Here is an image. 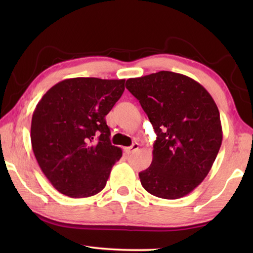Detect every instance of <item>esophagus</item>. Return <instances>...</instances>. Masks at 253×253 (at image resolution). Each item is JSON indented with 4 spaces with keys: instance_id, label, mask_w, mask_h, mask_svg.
Listing matches in <instances>:
<instances>
[{
    "instance_id": "obj_1",
    "label": "esophagus",
    "mask_w": 253,
    "mask_h": 253,
    "mask_svg": "<svg viewBox=\"0 0 253 253\" xmlns=\"http://www.w3.org/2000/svg\"><path fill=\"white\" fill-rule=\"evenodd\" d=\"M138 147H139V144H138V143H134V144L131 145V146L126 147V148H125V152H126L127 154H131V153L136 152L137 149H138Z\"/></svg>"
}]
</instances>
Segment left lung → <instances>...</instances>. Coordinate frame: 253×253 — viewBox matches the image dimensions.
I'll use <instances>...</instances> for the list:
<instances>
[{
  "instance_id": "left-lung-1",
  "label": "left lung",
  "mask_w": 253,
  "mask_h": 253,
  "mask_svg": "<svg viewBox=\"0 0 253 253\" xmlns=\"http://www.w3.org/2000/svg\"><path fill=\"white\" fill-rule=\"evenodd\" d=\"M156 132L153 161L139 173L148 193L175 200L207 177L222 144L220 113L211 95L190 77L160 71L126 81Z\"/></svg>"
}]
</instances>
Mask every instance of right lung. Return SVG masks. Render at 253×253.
Segmentation results:
<instances>
[{
  "instance_id": "right-lung-1",
  "label": "right lung",
  "mask_w": 253,
  "mask_h": 253,
  "mask_svg": "<svg viewBox=\"0 0 253 253\" xmlns=\"http://www.w3.org/2000/svg\"><path fill=\"white\" fill-rule=\"evenodd\" d=\"M125 79L71 78L38 102L31 144L38 164L55 190L88 198L106 186L122 149L110 143L106 115L122 97Z\"/></svg>"
}]
</instances>
